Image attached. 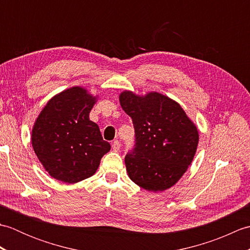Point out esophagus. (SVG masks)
Masks as SVG:
<instances>
[{
	"mask_svg": "<svg viewBox=\"0 0 250 250\" xmlns=\"http://www.w3.org/2000/svg\"><path fill=\"white\" fill-rule=\"evenodd\" d=\"M111 148H113L114 151H119L120 150V143H119V141H115L113 144H111Z\"/></svg>",
	"mask_w": 250,
	"mask_h": 250,
	"instance_id": "obj_1",
	"label": "esophagus"
}]
</instances>
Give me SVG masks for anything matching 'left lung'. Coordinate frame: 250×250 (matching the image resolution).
I'll list each match as a JSON object with an SVG mask.
<instances>
[{"mask_svg":"<svg viewBox=\"0 0 250 250\" xmlns=\"http://www.w3.org/2000/svg\"><path fill=\"white\" fill-rule=\"evenodd\" d=\"M119 101L135 131L134 148L125 159L129 177L148 191L171 188L193 160L199 143L195 125L182 106L161 93L140 97L125 90Z\"/></svg>","mask_w":250,"mask_h":250,"instance_id":"1","label":"left lung"}]
</instances>
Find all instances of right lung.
Instances as JSON below:
<instances>
[{
    "label": "right lung",
    "mask_w": 250,
    "mask_h": 250,
    "mask_svg": "<svg viewBox=\"0 0 250 250\" xmlns=\"http://www.w3.org/2000/svg\"><path fill=\"white\" fill-rule=\"evenodd\" d=\"M97 97L72 87L48 101L32 129V146L51 177L75 184L97 172L110 150L95 122L89 119Z\"/></svg>",
    "instance_id": "1"
}]
</instances>
